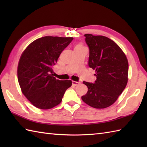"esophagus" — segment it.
<instances>
[{
    "label": "esophagus",
    "mask_w": 147,
    "mask_h": 147,
    "mask_svg": "<svg viewBox=\"0 0 147 147\" xmlns=\"http://www.w3.org/2000/svg\"><path fill=\"white\" fill-rule=\"evenodd\" d=\"M73 85H74V86H77V85H80V82H74V81H73Z\"/></svg>",
    "instance_id": "obj_1"
}]
</instances>
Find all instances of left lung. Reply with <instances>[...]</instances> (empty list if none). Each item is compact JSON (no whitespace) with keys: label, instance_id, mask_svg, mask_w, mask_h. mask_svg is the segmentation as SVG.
<instances>
[{"label":"left lung","instance_id":"obj_1","mask_svg":"<svg viewBox=\"0 0 147 147\" xmlns=\"http://www.w3.org/2000/svg\"><path fill=\"white\" fill-rule=\"evenodd\" d=\"M89 48L88 65L95 70L94 83L83 82L88 87L82 96L86 104L104 109L117 100L127 83L128 62L123 51L114 41L104 36L85 34Z\"/></svg>","mask_w":147,"mask_h":147}]
</instances>
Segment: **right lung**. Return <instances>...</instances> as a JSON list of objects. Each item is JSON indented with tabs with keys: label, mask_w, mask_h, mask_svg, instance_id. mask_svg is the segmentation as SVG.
<instances>
[{
	"label": "right lung",
	"mask_w": 147,
	"mask_h": 147,
	"mask_svg": "<svg viewBox=\"0 0 147 147\" xmlns=\"http://www.w3.org/2000/svg\"><path fill=\"white\" fill-rule=\"evenodd\" d=\"M73 40L43 36L31 43L22 54L18 67V82L24 96L36 107H54L72 85L71 80H59L53 76L52 67Z\"/></svg>",
	"instance_id": "1"
}]
</instances>
